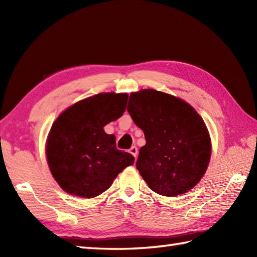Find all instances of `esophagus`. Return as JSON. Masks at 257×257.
Instances as JSON below:
<instances>
[{
  "label": "esophagus",
  "mask_w": 257,
  "mask_h": 257,
  "mask_svg": "<svg viewBox=\"0 0 257 257\" xmlns=\"http://www.w3.org/2000/svg\"><path fill=\"white\" fill-rule=\"evenodd\" d=\"M130 154H132L135 158H137L138 156V148L136 146H133L132 148H130Z\"/></svg>",
  "instance_id": "34e87169"
}]
</instances>
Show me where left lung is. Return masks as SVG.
Here are the masks:
<instances>
[{"label":"left lung","mask_w":257,"mask_h":257,"mask_svg":"<svg viewBox=\"0 0 257 257\" xmlns=\"http://www.w3.org/2000/svg\"><path fill=\"white\" fill-rule=\"evenodd\" d=\"M127 110L145 134L136 166L148 187L177 196L198 184L209 165L211 141L194 108L165 92L144 89L130 95Z\"/></svg>","instance_id":"left-lung-1"}]
</instances>
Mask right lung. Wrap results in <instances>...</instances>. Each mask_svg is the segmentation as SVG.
<instances>
[{
    "instance_id": "1",
    "label": "right lung",
    "mask_w": 257,
    "mask_h": 257,
    "mask_svg": "<svg viewBox=\"0 0 257 257\" xmlns=\"http://www.w3.org/2000/svg\"><path fill=\"white\" fill-rule=\"evenodd\" d=\"M127 94L105 92L76 102L53 123L46 145L47 162L63 190L95 198L110 188L135 157L117 149L116 137L103 127L122 116Z\"/></svg>"
}]
</instances>
